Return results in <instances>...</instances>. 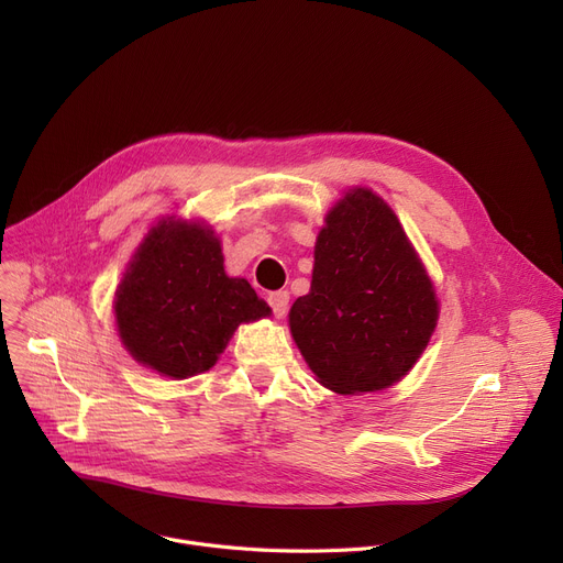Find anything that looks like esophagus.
Returning a JSON list of instances; mask_svg holds the SVG:
<instances>
[{"label":"esophagus","mask_w":563,"mask_h":563,"mask_svg":"<svg viewBox=\"0 0 563 563\" xmlns=\"http://www.w3.org/2000/svg\"><path fill=\"white\" fill-rule=\"evenodd\" d=\"M266 301H269V306H272L274 314L280 319V317H285V312H287V306H289V294H287L285 289H278V291H272L269 297H266Z\"/></svg>","instance_id":"1"}]
</instances>
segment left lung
Returning a JSON list of instances; mask_svg holds the SVG:
<instances>
[{
    "mask_svg": "<svg viewBox=\"0 0 563 563\" xmlns=\"http://www.w3.org/2000/svg\"><path fill=\"white\" fill-rule=\"evenodd\" d=\"M438 299L416 249L372 189H349L314 244L312 283L289 331L323 388L361 395L401 380L427 349Z\"/></svg>",
    "mask_w": 563,
    "mask_h": 563,
    "instance_id": "1",
    "label": "left lung"
}]
</instances>
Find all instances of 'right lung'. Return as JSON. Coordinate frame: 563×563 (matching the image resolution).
Here are the masks:
<instances>
[{
    "instance_id": "obj_1",
    "label": "right lung",
    "mask_w": 563,
    "mask_h": 563,
    "mask_svg": "<svg viewBox=\"0 0 563 563\" xmlns=\"http://www.w3.org/2000/svg\"><path fill=\"white\" fill-rule=\"evenodd\" d=\"M113 312L132 358L170 378L210 369L240 323L269 317L244 278L223 269L221 242L210 225L168 217L136 249Z\"/></svg>"
}]
</instances>
